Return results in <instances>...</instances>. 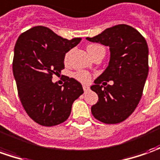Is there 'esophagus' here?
Returning <instances> with one entry per match:
<instances>
[{"mask_svg": "<svg viewBox=\"0 0 160 160\" xmlns=\"http://www.w3.org/2000/svg\"><path fill=\"white\" fill-rule=\"evenodd\" d=\"M83 89H84L85 92H87V91H88L89 90V87L88 86H87V85H83Z\"/></svg>", "mask_w": 160, "mask_h": 160, "instance_id": "obj_1", "label": "esophagus"}]
</instances>
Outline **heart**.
Returning <instances> with one entry per match:
<instances>
[{"mask_svg": "<svg viewBox=\"0 0 160 160\" xmlns=\"http://www.w3.org/2000/svg\"><path fill=\"white\" fill-rule=\"evenodd\" d=\"M99 47H102V46L96 45V44H90V45L88 46L87 50H88V52H92V51H94V50L99 48ZM74 77L78 80H80V82H83V83L88 82L90 79H91L90 74H89L88 72H76L75 74H74Z\"/></svg>", "mask_w": 160, "mask_h": 160, "instance_id": "1", "label": "heart"}]
</instances>
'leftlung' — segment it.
Here are the masks:
<instances>
[{
	"label": "left lung",
	"mask_w": 160,
	"mask_h": 160,
	"mask_svg": "<svg viewBox=\"0 0 160 160\" xmlns=\"http://www.w3.org/2000/svg\"><path fill=\"white\" fill-rule=\"evenodd\" d=\"M86 39L108 46L110 52L107 68L90 87L99 98L91 112L104 123L121 122L133 113L142 97L149 71L147 43L138 30L126 24L108 28ZM109 80L113 85H99Z\"/></svg>",
	"instance_id": "left-lung-1"
}]
</instances>
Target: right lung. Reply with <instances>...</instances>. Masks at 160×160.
Masks as SVG:
<instances>
[{
    "label": "right lung",
    "mask_w": 160,
    "mask_h": 160,
    "mask_svg": "<svg viewBox=\"0 0 160 160\" xmlns=\"http://www.w3.org/2000/svg\"><path fill=\"white\" fill-rule=\"evenodd\" d=\"M80 40L63 38L47 27L36 26L16 41L13 74L19 98L29 117L40 125L54 126L66 121L73 102L84 92L73 78L67 77L63 86L52 80L53 74L64 69L66 53Z\"/></svg>",
    "instance_id": "right-lung-1"
}]
</instances>
